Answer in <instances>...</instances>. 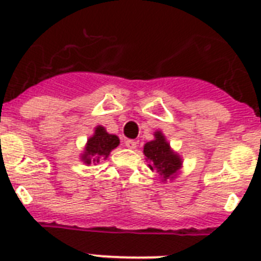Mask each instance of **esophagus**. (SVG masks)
<instances>
[{
	"instance_id": "34e87169",
	"label": "esophagus",
	"mask_w": 261,
	"mask_h": 261,
	"mask_svg": "<svg viewBox=\"0 0 261 261\" xmlns=\"http://www.w3.org/2000/svg\"><path fill=\"white\" fill-rule=\"evenodd\" d=\"M124 144H126L127 148H130V150H134V148H137L138 142H135L134 139H127V141L124 142Z\"/></svg>"
}]
</instances>
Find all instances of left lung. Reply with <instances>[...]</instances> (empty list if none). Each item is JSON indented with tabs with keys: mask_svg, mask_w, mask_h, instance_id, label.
<instances>
[{
	"mask_svg": "<svg viewBox=\"0 0 261 261\" xmlns=\"http://www.w3.org/2000/svg\"><path fill=\"white\" fill-rule=\"evenodd\" d=\"M143 154L151 171L158 172L162 181L174 180L183 167V159L174 151L161 130L154 133V139L143 146Z\"/></svg>",
	"mask_w": 261,
	"mask_h": 261,
	"instance_id": "8db88e82",
	"label": "left lung"
}]
</instances>
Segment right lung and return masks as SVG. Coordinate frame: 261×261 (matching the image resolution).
<instances>
[{
  "instance_id": "right-lung-1",
  "label": "right lung",
  "mask_w": 261,
  "mask_h": 261,
  "mask_svg": "<svg viewBox=\"0 0 261 261\" xmlns=\"http://www.w3.org/2000/svg\"><path fill=\"white\" fill-rule=\"evenodd\" d=\"M119 138L114 134H109L103 126H97L94 128V134L87 139L83 152L81 154V161L85 164H97L102 159H107L114 148L119 146Z\"/></svg>"
}]
</instances>
